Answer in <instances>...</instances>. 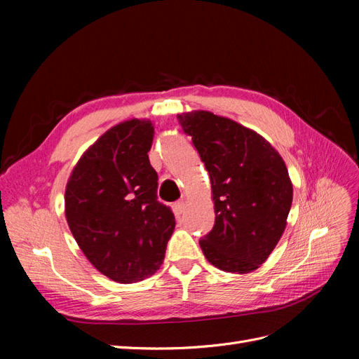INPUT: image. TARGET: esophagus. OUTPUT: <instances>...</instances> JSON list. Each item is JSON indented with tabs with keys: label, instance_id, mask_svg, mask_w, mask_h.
Instances as JSON below:
<instances>
[{
	"label": "esophagus",
	"instance_id": "esophagus-1",
	"mask_svg": "<svg viewBox=\"0 0 359 359\" xmlns=\"http://www.w3.org/2000/svg\"><path fill=\"white\" fill-rule=\"evenodd\" d=\"M184 208H186V202L184 201H178V202H175V205H173V211H175L177 215H181Z\"/></svg>",
	"mask_w": 359,
	"mask_h": 359
}]
</instances>
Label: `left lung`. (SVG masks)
<instances>
[{"label":"left lung","instance_id":"left-lung-1","mask_svg":"<svg viewBox=\"0 0 359 359\" xmlns=\"http://www.w3.org/2000/svg\"><path fill=\"white\" fill-rule=\"evenodd\" d=\"M210 173L212 231L199 241L208 262L245 274L262 265L285 232L292 182L268 140L229 118L206 111L177 116Z\"/></svg>","mask_w":359,"mask_h":359}]
</instances>
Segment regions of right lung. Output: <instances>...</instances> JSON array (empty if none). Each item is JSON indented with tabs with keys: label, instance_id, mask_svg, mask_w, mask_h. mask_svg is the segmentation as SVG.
I'll list each match as a JSON object with an SVG mask.
<instances>
[{
	"label": "right lung",
	"instance_id": "add662e5",
	"mask_svg": "<svg viewBox=\"0 0 359 359\" xmlns=\"http://www.w3.org/2000/svg\"><path fill=\"white\" fill-rule=\"evenodd\" d=\"M149 119H128L85 151L66 187V219L86 259L118 283H136L163 264L175 215L157 201L148 158Z\"/></svg>",
	"mask_w": 359,
	"mask_h": 359
}]
</instances>
